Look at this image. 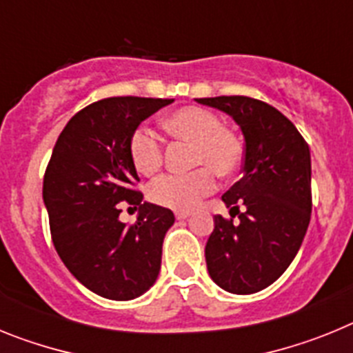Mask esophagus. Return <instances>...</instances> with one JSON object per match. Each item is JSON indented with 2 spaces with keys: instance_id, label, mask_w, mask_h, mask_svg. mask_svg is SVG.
I'll use <instances>...</instances> for the list:
<instances>
[{
  "instance_id": "obj_1",
  "label": "esophagus",
  "mask_w": 353,
  "mask_h": 353,
  "mask_svg": "<svg viewBox=\"0 0 353 353\" xmlns=\"http://www.w3.org/2000/svg\"><path fill=\"white\" fill-rule=\"evenodd\" d=\"M174 215H176V219H179V221H183V219H187V217H189L191 214H189L187 210H180V212H176Z\"/></svg>"
}]
</instances>
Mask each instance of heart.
I'll use <instances>...</instances> for the list:
<instances>
[{
  "label": "heart",
  "mask_w": 353,
  "mask_h": 353,
  "mask_svg": "<svg viewBox=\"0 0 353 353\" xmlns=\"http://www.w3.org/2000/svg\"><path fill=\"white\" fill-rule=\"evenodd\" d=\"M162 127L183 141L192 143L191 164L199 166L189 173L162 174L150 183L148 198L155 205L189 210L215 189V173L233 176L244 164V146L235 132L223 127L214 111L187 105L162 120ZM129 157L136 171L152 176L162 166L164 146L154 130L138 127L130 134Z\"/></svg>",
  "instance_id": "b5f03b06"
}]
</instances>
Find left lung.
I'll return each instance as SVG.
<instances>
[{"mask_svg":"<svg viewBox=\"0 0 353 353\" xmlns=\"http://www.w3.org/2000/svg\"><path fill=\"white\" fill-rule=\"evenodd\" d=\"M196 101L230 114L245 141L244 174L223 194L232 219L215 215L205 248L208 274L226 292L256 293L288 269L310 226V146L297 127L267 102L244 95ZM235 214L239 223H232Z\"/></svg>","mask_w":353,"mask_h":353,"instance_id":"left-lung-1","label":"left lung"}]
</instances>
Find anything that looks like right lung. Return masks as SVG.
<instances>
[{
	"mask_svg": "<svg viewBox=\"0 0 353 353\" xmlns=\"http://www.w3.org/2000/svg\"><path fill=\"white\" fill-rule=\"evenodd\" d=\"M173 99L109 97L68 120L43 174L52 244L70 274L93 293L130 301L154 285L170 208L143 201L129 157L130 134ZM121 201L140 207L134 225L117 219Z\"/></svg>",
	"mask_w": 353,
	"mask_h": 353,
	"instance_id": "add662e5",
	"label": "right lung"
}]
</instances>
